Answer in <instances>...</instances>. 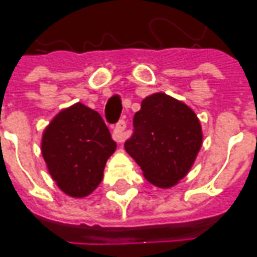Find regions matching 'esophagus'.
<instances>
[{"label":"esophagus","mask_w":257,"mask_h":257,"mask_svg":"<svg viewBox=\"0 0 257 257\" xmlns=\"http://www.w3.org/2000/svg\"><path fill=\"white\" fill-rule=\"evenodd\" d=\"M126 123H125V120H119L117 122V125L113 129V140L116 141V142H123V141L126 140V137H128V134H126Z\"/></svg>","instance_id":"1"}]
</instances>
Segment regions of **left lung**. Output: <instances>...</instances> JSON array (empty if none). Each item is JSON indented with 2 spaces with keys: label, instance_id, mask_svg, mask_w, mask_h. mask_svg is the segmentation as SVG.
I'll list each match as a JSON object with an SVG mask.
<instances>
[{
  "label": "left lung",
  "instance_id": "left-lung-1",
  "mask_svg": "<svg viewBox=\"0 0 257 257\" xmlns=\"http://www.w3.org/2000/svg\"><path fill=\"white\" fill-rule=\"evenodd\" d=\"M134 135L125 150L144 177L160 188L178 184L194 164L203 131L194 110L165 93L147 96L134 116Z\"/></svg>",
  "mask_w": 257,
  "mask_h": 257
}]
</instances>
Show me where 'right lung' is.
<instances>
[{
	"label": "right lung",
	"instance_id": "add662e5",
	"mask_svg": "<svg viewBox=\"0 0 257 257\" xmlns=\"http://www.w3.org/2000/svg\"><path fill=\"white\" fill-rule=\"evenodd\" d=\"M115 150L116 142L102 116L80 102L60 110L41 138V154L53 181L74 198L95 191Z\"/></svg>",
	"mask_w": 257,
	"mask_h": 257
}]
</instances>
